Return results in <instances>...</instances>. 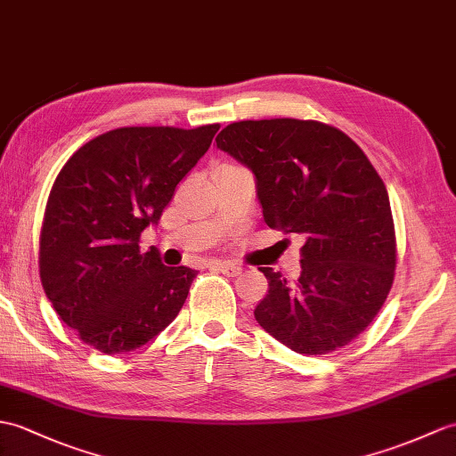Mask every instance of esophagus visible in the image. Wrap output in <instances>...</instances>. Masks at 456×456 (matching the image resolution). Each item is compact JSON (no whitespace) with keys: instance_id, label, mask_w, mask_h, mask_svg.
I'll use <instances>...</instances> for the list:
<instances>
[{"instance_id":"obj_1","label":"esophagus","mask_w":456,"mask_h":456,"mask_svg":"<svg viewBox=\"0 0 456 456\" xmlns=\"http://www.w3.org/2000/svg\"><path fill=\"white\" fill-rule=\"evenodd\" d=\"M216 268L221 272V273H225V276H237V273L240 272V268L237 266V264H232V262H217L216 264Z\"/></svg>"}]
</instances>
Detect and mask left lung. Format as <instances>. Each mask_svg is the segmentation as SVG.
<instances>
[{
	"mask_svg": "<svg viewBox=\"0 0 456 456\" xmlns=\"http://www.w3.org/2000/svg\"><path fill=\"white\" fill-rule=\"evenodd\" d=\"M221 151L256 176L266 225L305 237L299 278L260 268L258 324L305 355L344 347L373 322L393 288L396 232L383 178L352 137L316 120L225 126Z\"/></svg>",
	"mask_w": 456,
	"mask_h": 456,
	"instance_id": "left-lung-1",
	"label": "left lung"
}]
</instances>
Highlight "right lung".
<instances>
[{"label":"right lung","mask_w":456,"mask_h":456,"mask_svg":"<svg viewBox=\"0 0 456 456\" xmlns=\"http://www.w3.org/2000/svg\"><path fill=\"white\" fill-rule=\"evenodd\" d=\"M219 124L128 126L93 137L61 167L40 229V281L60 319L102 354L142 347L183 309L196 270L140 250Z\"/></svg>","instance_id":"1"}]
</instances>
